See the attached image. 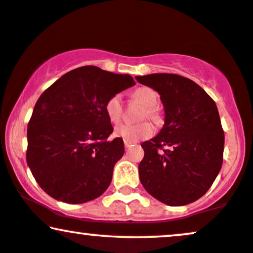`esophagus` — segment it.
<instances>
[{
  "label": "esophagus",
  "instance_id": "esophagus-1",
  "mask_svg": "<svg viewBox=\"0 0 253 253\" xmlns=\"http://www.w3.org/2000/svg\"><path fill=\"white\" fill-rule=\"evenodd\" d=\"M130 146H132V142L125 141V147H126V148H128V147H130Z\"/></svg>",
  "mask_w": 253,
  "mask_h": 253
}]
</instances>
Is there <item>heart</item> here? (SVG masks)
<instances>
[{
  "instance_id": "b5f03b06",
  "label": "heart",
  "mask_w": 253,
  "mask_h": 253,
  "mask_svg": "<svg viewBox=\"0 0 253 253\" xmlns=\"http://www.w3.org/2000/svg\"><path fill=\"white\" fill-rule=\"evenodd\" d=\"M132 98L139 104H141L142 106H145V110L141 113V119L148 118L154 123H160L161 114H160L159 108L155 106L158 103V93L154 89L149 87H139L134 89ZM105 112L112 124L119 123L121 116H123V100H121L120 94H114L108 99L105 104ZM153 132H154V128L149 123L136 125L123 124L117 126L114 129V134L117 136L123 137L125 141L128 142H136L147 139L153 135Z\"/></svg>"
}]
</instances>
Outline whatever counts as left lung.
<instances>
[{"label":"left lung","mask_w":253,"mask_h":253,"mask_svg":"<svg viewBox=\"0 0 253 253\" xmlns=\"http://www.w3.org/2000/svg\"><path fill=\"white\" fill-rule=\"evenodd\" d=\"M160 94L165 125L139 165L143 188L171 207L185 206L209 190L222 168L224 132L215 101L196 83L178 75L135 77Z\"/></svg>","instance_id":"8db88e82"}]
</instances>
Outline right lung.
<instances>
[{
	"instance_id": "add662e5",
	"label": "right lung",
	"mask_w": 253,
	"mask_h": 253,
	"mask_svg": "<svg viewBox=\"0 0 253 253\" xmlns=\"http://www.w3.org/2000/svg\"><path fill=\"white\" fill-rule=\"evenodd\" d=\"M134 84L129 75L82 66L42 93L28 124L27 162L47 195L78 204L104 194L125 152L121 137L108 140L105 104Z\"/></svg>"
}]
</instances>
